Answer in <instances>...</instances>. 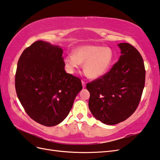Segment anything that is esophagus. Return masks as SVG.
Here are the masks:
<instances>
[{
    "mask_svg": "<svg viewBox=\"0 0 160 160\" xmlns=\"http://www.w3.org/2000/svg\"><path fill=\"white\" fill-rule=\"evenodd\" d=\"M82 87L84 88L85 87V86H86V82H84V80H82Z\"/></svg>",
    "mask_w": 160,
    "mask_h": 160,
    "instance_id": "34e87169",
    "label": "esophagus"
}]
</instances>
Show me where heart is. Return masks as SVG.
Here are the masks:
<instances>
[{
	"mask_svg": "<svg viewBox=\"0 0 160 160\" xmlns=\"http://www.w3.org/2000/svg\"><path fill=\"white\" fill-rule=\"evenodd\" d=\"M113 53L108 47L96 45H85L78 47L73 53L67 55L64 60V67L69 73H74L81 64L87 76L98 79L104 76L113 62Z\"/></svg>",
	"mask_w": 160,
	"mask_h": 160,
	"instance_id": "1",
	"label": "heart"
}]
</instances>
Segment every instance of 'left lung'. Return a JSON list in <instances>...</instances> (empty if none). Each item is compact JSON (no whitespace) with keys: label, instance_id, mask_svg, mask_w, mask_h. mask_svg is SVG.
<instances>
[{"label":"left lung","instance_id":"obj_1","mask_svg":"<svg viewBox=\"0 0 160 160\" xmlns=\"http://www.w3.org/2000/svg\"><path fill=\"white\" fill-rule=\"evenodd\" d=\"M122 55L108 72L87 84L89 108L102 123L113 125L134 113L145 84L146 70L141 54L129 43H120Z\"/></svg>","mask_w":160,"mask_h":160}]
</instances>
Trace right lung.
I'll return each mask as SVG.
<instances>
[{
    "label": "right lung",
    "mask_w": 160,
    "mask_h": 160,
    "mask_svg": "<svg viewBox=\"0 0 160 160\" xmlns=\"http://www.w3.org/2000/svg\"><path fill=\"white\" fill-rule=\"evenodd\" d=\"M62 52L38 40L24 50L17 66V96L29 116L46 127L64 120L82 89L80 78L64 71Z\"/></svg>",
    "instance_id": "1"
}]
</instances>
